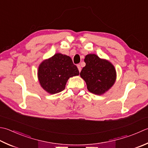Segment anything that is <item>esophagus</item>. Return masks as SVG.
<instances>
[{
    "mask_svg": "<svg viewBox=\"0 0 148 148\" xmlns=\"http://www.w3.org/2000/svg\"><path fill=\"white\" fill-rule=\"evenodd\" d=\"M77 66L78 70H79V72H81V71H82V68H81V66H80V65H79V64H77Z\"/></svg>",
    "mask_w": 148,
    "mask_h": 148,
    "instance_id": "34e87169",
    "label": "esophagus"
}]
</instances>
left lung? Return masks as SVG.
Segmentation results:
<instances>
[{
    "label": "left lung",
    "mask_w": 148,
    "mask_h": 148,
    "mask_svg": "<svg viewBox=\"0 0 148 148\" xmlns=\"http://www.w3.org/2000/svg\"><path fill=\"white\" fill-rule=\"evenodd\" d=\"M85 66L80 76L85 81L89 92L101 95L110 88L116 79V72L110 62L90 54L85 58Z\"/></svg>",
    "instance_id": "1"
}]
</instances>
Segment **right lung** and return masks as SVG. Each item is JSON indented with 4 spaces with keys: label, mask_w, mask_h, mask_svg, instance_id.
<instances>
[{
    "label": "right lung",
    "mask_w": 148,
    "mask_h": 148,
    "mask_svg": "<svg viewBox=\"0 0 148 148\" xmlns=\"http://www.w3.org/2000/svg\"><path fill=\"white\" fill-rule=\"evenodd\" d=\"M79 74L78 69L71 58L60 53L43 61L38 71L42 87L51 94L63 91L69 78Z\"/></svg>",
    "instance_id": "obj_1"
}]
</instances>
